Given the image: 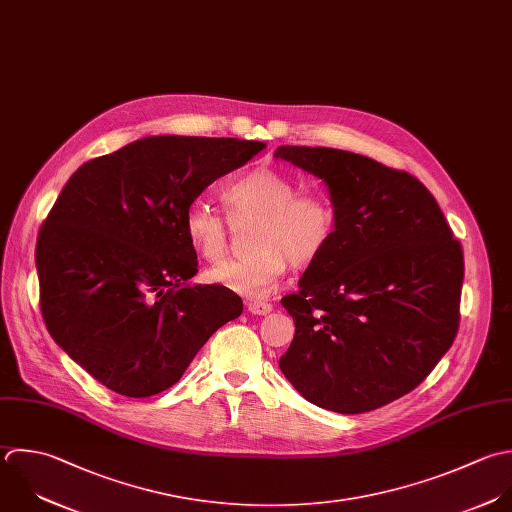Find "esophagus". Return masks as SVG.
<instances>
[{"label": "esophagus", "mask_w": 512, "mask_h": 512, "mask_svg": "<svg viewBox=\"0 0 512 512\" xmlns=\"http://www.w3.org/2000/svg\"><path fill=\"white\" fill-rule=\"evenodd\" d=\"M247 309L253 315H267L273 311V305L267 301H251V303H247Z\"/></svg>", "instance_id": "1"}]
</instances>
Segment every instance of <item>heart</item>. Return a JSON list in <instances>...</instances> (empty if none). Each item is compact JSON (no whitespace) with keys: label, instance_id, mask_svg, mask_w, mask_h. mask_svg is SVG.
<instances>
[{"label":"heart","instance_id":"obj_1","mask_svg":"<svg viewBox=\"0 0 512 512\" xmlns=\"http://www.w3.org/2000/svg\"><path fill=\"white\" fill-rule=\"evenodd\" d=\"M221 201L232 222L257 218L252 244L245 258L211 267L205 277L243 297L269 293L287 273L289 263L307 267L331 245L339 213L323 191H299L297 181L269 165L253 167L221 189ZM215 207L203 201L189 205L183 229L191 247L209 263H218L228 248L230 224Z\"/></svg>","mask_w":512,"mask_h":512}]
</instances>
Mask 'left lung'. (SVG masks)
Returning a JSON list of instances; mask_svg holds the SVG:
<instances>
[{
	"instance_id": "left-lung-1",
	"label": "left lung",
	"mask_w": 512,
	"mask_h": 512,
	"mask_svg": "<svg viewBox=\"0 0 512 512\" xmlns=\"http://www.w3.org/2000/svg\"><path fill=\"white\" fill-rule=\"evenodd\" d=\"M339 213L329 249L281 299L295 337L279 367L313 405L357 415L419 387L459 331L463 247L411 173L371 157L281 145Z\"/></svg>"
}]
</instances>
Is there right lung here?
I'll return each instance as SVG.
<instances>
[{
    "label": "right lung",
    "mask_w": 512,
    "mask_h": 512,
    "mask_svg": "<svg viewBox=\"0 0 512 512\" xmlns=\"http://www.w3.org/2000/svg\"><path fill=\"white\" fill-rule=\"evenodd\" d=\"M265 147L155 135L69 177L37 235L39 307L53 341L101 385L133 399L157 395L241 315L237 293L187 283L197 253L183 217L207 185Z\"/></svg>",
    "instance_id": "1"
}]
</instances>
